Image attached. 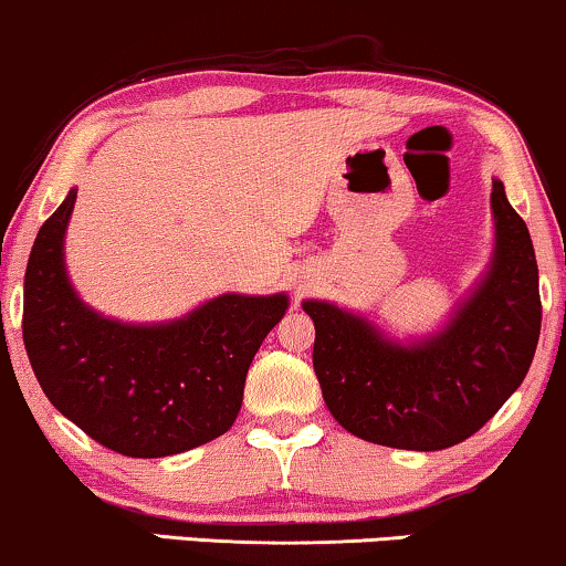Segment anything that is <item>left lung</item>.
Returning a JSON list of instances; mask_svg holds the SVG:
<instances>
[{"mask_svg":"<svg viewBox=\"0 0 566 566\" xmlns=\"http://www.w3.org/2000/svg\"><path fill=\"white\" fill-rule=\"evenodd\" d=\"M493 253L452 318L420 339H391L366 316L305 300L313 368L334 420L357 439L436 452L470 439L531 368L541 334L538 263L527 224L493 180Z\"/></svg>","mask_w":566,"mask_h":566,"instance_id":"1","label":"left lung"}]
</instances>
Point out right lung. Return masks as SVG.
Wrapping results in <instances>:
<instances>
[{"label": "right lung", "instance_id": "1", "mask_svg": "<svg viewBox=\"0 0 566 566\" xmlns=\"http://www.w3.org/2000/svg\"><path fill=\"white\" fill-rule=\"evenodd\" d=\"M77 190L35 234L23 284V342L64 418L125 457H169L227 433L245 376L290 297L224 295L161 324H125L85 305L64 266Z\"/></svg>", "mask_w": 566, "mask_h": 566}]
</instances>
